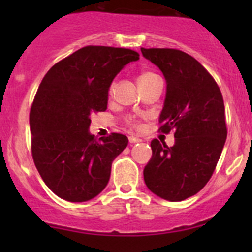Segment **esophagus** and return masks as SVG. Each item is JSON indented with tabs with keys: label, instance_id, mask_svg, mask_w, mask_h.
Masks as SVG:
<instances>
[{
	"label": "esophagus",
	"instance_id": "1",
	"mask_svg": "<svg viewBox=\"0 0 252 252\" xmlns=\"http://www.w3.org/2000/svg\"><path fill=\"white\" fill-rule=\"evenodd\" d=\"M141 139L139 138H135V136H129V142L130 144H135V142H140Z\"/></svg>",
	"mask_w": 252,
	"mask_h": 252
}]
</instances>
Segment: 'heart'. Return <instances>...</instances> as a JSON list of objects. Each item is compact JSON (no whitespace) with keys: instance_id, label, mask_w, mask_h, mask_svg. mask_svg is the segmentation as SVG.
<instances>
[{"instance_id":"b5f03b06","label":"heart","mask_w":252,"mask_h":252,"mask_svg":"<svg viewBox=\"0 0 252 252\" xmlns=\"http://www.w3.org/2000/svg\"><path fill=\"white\" fill-rule=\"evenodd\" d=\"M156 77H157V75L155 74V73H151V72H144V73H141L140 77H139V79H138L139 86L142 85V84L149 83L150 80H152V79L156 78ZM113 90H114V84H112L111 88H110V94L113 93Z\"/></svg>"}]
</instances>
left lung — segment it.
<instances>
[{
	"label": "left lung",
	"instance_id": "1",
	"mask_svg": "<svg viewBox=\"0 0 252 252\" xmlns=\"http://www.w3.org/2000/svg\"><path fill=\"white\" fill-rule=\"evenodd\" d=\"M166 79L159 130H174L172 147L151 141L144 168L146 187L167 201H183L210 180L227 139L224 102L210 73L188 53L173 48H141Z\"/></svg>",
	"mask_w": 252,
	"mask_h": 252
}]
</instances>
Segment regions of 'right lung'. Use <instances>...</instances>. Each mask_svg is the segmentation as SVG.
Masks as SVG:
<instances>
[{
    "mask_svg": "<svg viewBox=\"0 0 252 252\" xmlns=\"http://www.w3.org/2000/svg\"><path fill=\"white\" fill-rule=\"evenodd\" d=\"M139 53L128 48L86 46L46 73L30 111L32 151L45 184L61 199L84 202L106 188L113 159L128 138L90 133L91 114L107 110L113 79Z\"/></svg>",
    "mask_w": 252,
    "mask_h": 252,
    "instance_id": "right-lung-1",
    "label": "right lung"
}]
</instances>
